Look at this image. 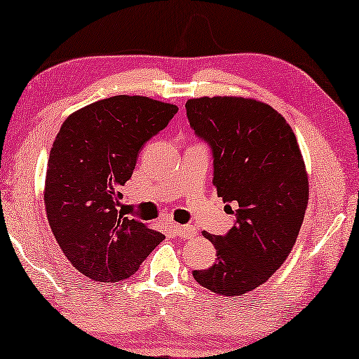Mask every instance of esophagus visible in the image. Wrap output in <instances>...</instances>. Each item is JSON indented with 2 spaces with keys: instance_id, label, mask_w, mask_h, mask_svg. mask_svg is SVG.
Segmentation results:
<instances>
[{
  "instance_id": "obj_1",
  "label": "esophagus",
  "mask_w": 359,
  "mask_h": 359,
  "mask_svg": "<svg viewBox=\"0 0 359 359\" xmlns=\"http://www.w3.org/2000/svg\"><path fill=\"white\" fill-rule=\"evenodd\" d=\"M172 231H173L175 236L187 237V239H189V237H194L196 233H197V231L192 228V226H184V224H173Z\"/></svg>"
}]
</instances>
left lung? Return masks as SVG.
I'll return each instance as SVG.
<instances>
[{"instance_id": "8db88e82", "label": "left lung", "mask_w": 359, "mask_h": 359, "mask_svg": "<svg viewBox=\"0 0 359 359\" xmlns=\"http://www.w3.org/2000/svg\"><path fill=\"white\" fill-rule=\"evenodd\" d=\"M187 118L213 149V186L236 203L226 236L203 231L217 262L194 279L218 295L237 297L266 283L295 245L310 184L294 130L266 102L241 96L187 99Z\"/></svg>"}]
</instances>
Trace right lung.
<instances>
[{
	"instance_id": "obj_1",
	"label": "right lung",
	"mask_w": 359,
	"mask_h": 359,
	"mask_svg": "<svg viewBox=\"0 0 359 359\" xmlns=\"http://www.w3.org/2000/svg\"><path fill=\"white\" fill-rule=\"evenodd\" d=\"M176 112L175 104L120 95L75 110L60 126L49 152L45 207L60 250L86 278H130L165 239L117 207L144 142Z\"/></svg>"
}]
</instances>
